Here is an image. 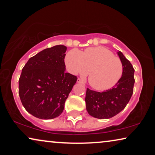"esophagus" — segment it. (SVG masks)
<instances>
[{"label": "esophagus", "instance_id": "obj_1", "mask_svg": "<svg viewBox=\"0 0 155 155\" xmlns=\"http://www.w3.org/2000/svg\"><path fill=\"white\" fill-rule=\"evenodd\" d=\"M77 82H78V83H83V81H82V80L80 79V78H78Z\"/></svg>", "mask_w": 155, "mask_h": 155}]
</instances>
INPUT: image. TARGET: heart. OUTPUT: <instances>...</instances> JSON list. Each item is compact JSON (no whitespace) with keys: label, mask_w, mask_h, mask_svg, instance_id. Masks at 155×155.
<instances>
[{"label":"heart","mask_w":155,"mask_h":155,"mask_svg":"<svg viewBox=\"0 0 155 155\" xmlns=\"http://www.w3.org/2000/svg\"><path fill=\"white\" fill-rule=\"evenodd\" d=\"M68 69L74 75L85 76L90 71V85L99 91L107 90L115 86L124 73V65L118 57L103 46L90 47L83 52L71 50L65 59Z\"/></svg>","instance_id":"1"}]
</instances>
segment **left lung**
<instances>
[{
  "instance_id": "left-lung-1",
  "label": "left lung",
  "mask_w": 155,
  "mask_h": 155,
  "mask_svg": "<svg viewBox=\"0 0 155 155\" xmlns=\"http://www.w3.org/2000/svg\"><path fill=\"white\" fill-rule=\"evenodd\" d=\"M124 65V73L118 83L105 92H96L87 89L85 102L88 114L93 117L110 118L125 109L133 93L135 83L132 64L120 51L118 52Z\"/></svg>"
}]
</instances>
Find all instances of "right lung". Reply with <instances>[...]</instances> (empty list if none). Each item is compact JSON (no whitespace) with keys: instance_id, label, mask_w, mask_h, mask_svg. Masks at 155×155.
I'll return each instance as SVG.
<instances>
[{"instance_id":"1","label":"right lung","mask_w":155,"mask_h":155,"mask_svg":"<svg viewBox=\"0 0 155 155\" xmlns=\"http://www.w3.org/2000/svg\"><path fill=\"white\" fill-rule=\"evenodd\" d=\"M63 45L46 48L31 57L19 79V95L25 109L35 117L60 116L78 78L65 73Z\"/></svg>"}]
</instances>
